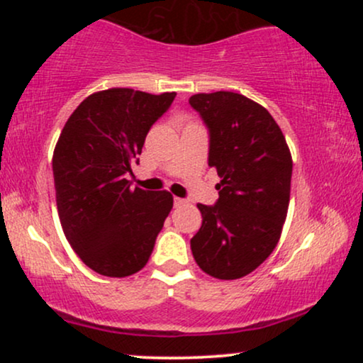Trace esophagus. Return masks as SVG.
Wrapping results in <instances>:
<instances>
[{"mask_svg": "<svg viewBox=\"0 0 363 363\" xmlns=\"http://www.w3.org/2000/svg\"><path fill=\"white\" fill-rule=\"evenodd\" d=\"M186 199H182V198H174V205L176 206H182V205H186Z\"/></svg>", "mask_w": 363, "mask_h": 363, "instance_id": "1", "label": "esophagus"}]
</instances>
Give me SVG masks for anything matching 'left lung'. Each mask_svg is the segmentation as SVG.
Here are the masks:
<instances>
[{"label": "left lung", "mask_w": 363, "mask_h": 363, "mask_svg": "<svg viewBox=\"0 0 363 363\" xmlns=\"http://www.w3.org/2000/svg\"><path fill=\"white\" fill-rule=\"evenodd\" d=\"M191 107L210 133L208 165L222 177L191 251L203 272L237 280L261 264L280 240L290 201L291 155L264 107L234 91L196 94Z\"/></svg>", "instance_id": "8db88e82"}]
</instances>
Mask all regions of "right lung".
<instances>
[{"mask_svg": "<svg viewBox=\"0 0 363 363\" xmlns=\"http://www.w3.org/2000/svg\"><path fill=\"white\" fill-rule=\"evenodd\" d=\"M174 99L176 91L102 90L62 128L52 157L57 213L73 251L95 273L123 278L140 272L172 210V194L131 189L126 174Z\"/></svg>", "mask_w": 363, "mask_h": 363, "instance_id": "obj_1", "label": "right lung"}]
</instances>
